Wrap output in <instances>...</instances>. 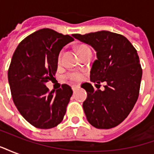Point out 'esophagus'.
<instances>
[{"label":"esophagus","instance_id":"1","mask_svg":"<svg viewBox=\"0 0 154 154\" xmlns=\"http://www.w3.org/2000/svg\"><path fill=\"white\" fill-rule=\"evenodd\" d=\"M78 87H79V86H77V85H72V89L73 91H76Z\"/></svg>","mask_w":154,"mask_h":154}]
</instances>
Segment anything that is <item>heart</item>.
Masks as SVG:
<instances>
[{"label":"heart","instance_id":"obj_1","mask_svg":"<svg viewBox=\"0 0 154 154\" xmlns=\"http://www.w3.org/2000/svg\"><path fill=\"white\" fill-rule=\"evenodd\" d=\"M87 49H90L89 48L87 47V45H84V44H81L77 47V52L78 54H82L83 52H85ZM62 55H63V51H61L59 54H58V61L61 60V57H62ZM66 77L70 79L71 81H73V82H80L82 78H83V74L79 72H67Z\"/></svg>","mask_w":154,"mask_h":154}]
</instances>
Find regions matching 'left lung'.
I'll return each instance as SVG.
<instances>
[{
  "label": "left lung",
  "mask_w": 154,
  "mask_h": 154,
  "mask_svg": "<svg viewBox=\"0 0 154 154\" xmlns=\"http://www.w3.org/2000/svg\"><path fill=\"white\" fill-rule=\"evenodd\" d=\"M72 35L97 51L91 81L106 83L104 91L94 90L88 82L82 85L87 91L82 105L87 120L97 129L116 127L129 116L139 97L142 67L137 50L125 36L113 32Z\"/></svg>",
  "instance_id": "8db88e82"
}]
</instances>
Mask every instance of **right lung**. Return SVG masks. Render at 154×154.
Masks as SVG:
<instances>
[{
  "label": "right lung",
  "mask_w": 154,
  "mask_h": 154,
  "mask_svg": "<svg viewBox=\"0 0 154 154\" xmlns=\"http://www.w3.org/2000/svg\"><path fill=\"white\" fill-rule=\"evenodd\" d=\"M68 35L42 29L19 44L8 69L13 101L19 112L38 129H52L59 125L72 90L67 84L49 91L45 84L54 79L62 48L73 41Z\"/></svg>",
  "instance_id": "obj_1"
}]
</instances>
